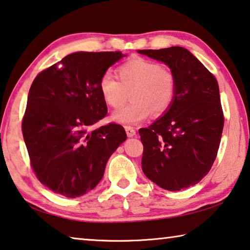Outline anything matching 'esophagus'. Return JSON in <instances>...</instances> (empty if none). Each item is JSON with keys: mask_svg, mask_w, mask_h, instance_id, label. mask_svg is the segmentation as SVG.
<instances>
[{"mask_svg": "<svg viewBox=\"0 0 250 250\" xmlns=\"http://www.w3.org/2000/svg\"><path fill=\"white\" fill-rule=\"evenodd\" d=\"M125 132H126V136H128V137H134V136H136V130H134L132 126L125 125Z\"/></svg>", "mask_w": 250, "mask_h": 250, "instance_id": "esophagus-1", "label": "esophagus"}]
</instances>
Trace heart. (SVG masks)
I'll return each instance as SVG.
<instances>
[{
    "mask_svg": "<svg viewBox=\"0 0 250 250\" xmlns=\"http://www.w3.org/2000/svg\"><path fill=\"white\" fill-rule=\"evenodd\" d=\"M119 80L109 72L99 82L101 96L111 108H119L128 97L132 101L118 109L112 119L122 125L138 124L149 116L165 113L176 96V78L170 69L159 63L134 58L118 69Z\"/></svg>",
    "mask_w": 250,
    "mask_h": 250,
    "instance_id": "obj_1",
    "label": "heart"
}]
</instances>
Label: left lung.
I'll use <instances>...</instances> for the list:
<instances>
[{
	"label": "left lung",
	"mask_w": 250,
	"mask_h": 250,
	"mask_svg": "<svg viewBox=\"0 0 250 250\" xmlns=\"http://www.w3.org/2000/svg\"><path fill=\"white\" fill-rule=\"evenodd\" d=\"M164 62L176 78V96L165 114L141 128L146 178L170 191L196 185L215 161L224 129L219 86L212 73L180 46L138 50Z\"/></svg>",
	"instance_id": "left-lung-1"
}]
</instances>
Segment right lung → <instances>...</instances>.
<instances>
[{
	"label": "right lung",
	"instance_id": "right-lung-1",
	"mask_svg": "<svg viewBox=\"0 0 250 250\" xmlns=\"http://www.w3.org/2000/svg\"><path fill=\"white\" fill-rule=\"evenodd\" d=\"M116 52H75L40 72L31 85L22 132L41 184L68 198L100 182L105 165L126 134L117 124L90 130L108 112L99 82L124 58Z\"/></svg>",
	"mask_w": 250,
	"mask_h": 250
}]
</instances>
